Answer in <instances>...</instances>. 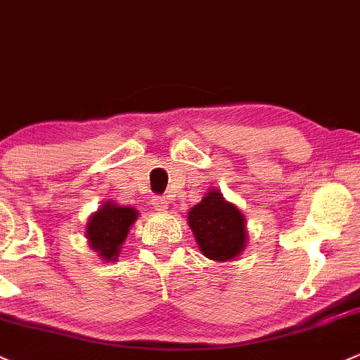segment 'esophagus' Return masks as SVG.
<instances>
[{"instance_id":"34e87169","label":"esophagus","mask_w":360,"mask_h":360,"mask_svg":"<svg viewBox=\"0 0 360 360\" xmlns=\"http://www.w3.org/2000/svg\"><path fill=\"white\" fill-rule=\"evenodd\" d=\"M153 207H155L159 212H165L169 208V201L165 200L164 196H159V198L153 200Z\"/></svg>"}]
</instances>
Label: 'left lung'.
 <instances>
[{
  "label": "left lung",
  "instance_id": "1",
  "mask_svg": "<svg viewBox=\"0 0 360 360\" xmlns=\"http://www.w3.org/2000/svg\"><path fill=\"white\" fill-rule=\"evenodd\" d=\"M188 224L200 251L213 262H232L246 250V219L234 203L224 198L220 189H208L188 212Z\"/></svg>",
  "mask_w": 360,
  "mask_h": 360
}]
</instances>
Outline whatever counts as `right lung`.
Masks as SVG:
<instances>
[{"label":"right lung","instance_id":"obj_1","mask_svg":"<svg viewBox=\"0 0 360 360\" xmlns=\"http://www.w3.org/2000/svg\"><path fill=\"white\" fill-rule=\"evenodd\" d=\"M138 215L136 208L121 207L114 200L104 201L86 222L85 236L90 250L97 252L102 262H117L122 243Z\"/></svg>","mask_w":360,"mask_h":360}]
</instances>
